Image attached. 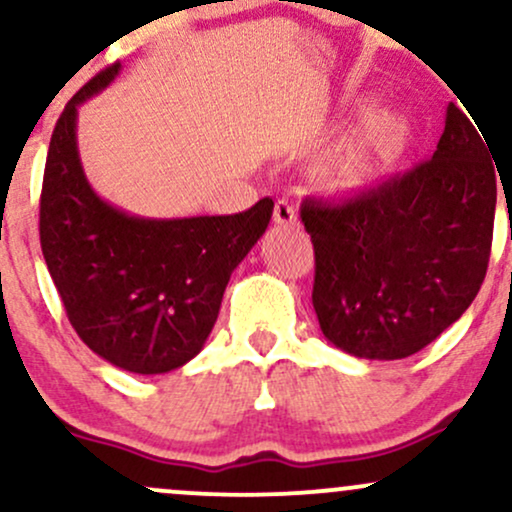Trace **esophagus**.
<instances>
[{
  "mask_svg": "<svg viewBox=\"0 0 512 512\" xmlns=\"http://www.w3.org/2000/svg\"><path fill=\"white\" fill-rule=\"evenodd\" d=\"M296 221H298L296 207H293L289 199H279V202L274 204V223H276V226H296Z\"/></svg>",
  "mask_w": 512,
  "mask_h": 512,
  "instance_id": "obj_1",
  "label": "esophagus"
}]
</instances>
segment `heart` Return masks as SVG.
<instances>
[{
	"label": "heart",
	"instance_id": "obj_1",
	"mask_svg": "<svg viewBox=\"0 0 512 512\" xmlns=\"http://www.w3.org/2000/svg\"><path fill=\"white\" fill-rule=\"evenodd\" d=\"M409 125L395 110H375L322 161L317 178L334 190H361L409 149Z\"/></svg>",
	"mask_w": 512,
	"mask_h": 512
}]
</instances>
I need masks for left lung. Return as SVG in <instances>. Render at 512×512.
<instances>
[{
  "mask_svg": "<svg viewBox=\"0 0 512 512\" xmlns=\"http://www.w3.org/2000/svg\"><path fill=\"white\" fill-rule=\"evenodd\" d=\"M474 125L450 103L433 158L344 202L301 204L315 250L313 308L337 349L370 361L407 358L477 298L496 170Z\"/></svg>",
  "mask_w": 512,
  "mask_h": 512,
  "instance_id": "left-lung-1",
  "label": "left lung"
}]
</instances>
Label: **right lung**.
Listing matches in <instances>:
<instances>
[{"mask_svg": "<svg viewBox=\"0 0 512 512\" xmlns=\"http://www.w3.org/2000/svg\"><path fill=\"white\" fill-rule=\"evenodd\" d=\"M120 72L103 69L57 120L40 195V248L69 322L93 354L129 373L185 366L207 342L233 269L267 231L274 202L231 216L144 219L88 185L79 105Z\"/></svg>", "mask_w": 512, "mask_h": 512, "instance_id": "1", "label": "right lung"}]
</instances>
